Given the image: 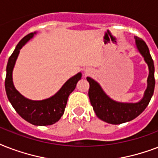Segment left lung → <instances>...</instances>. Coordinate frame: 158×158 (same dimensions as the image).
I'll list each match as a JSON object with an SVG mask.
<instances>
[{
	"label": "left lung",
	"instance_id": "8db88e82",
	"mask_svg": "<svg viewBox=\"0 0 158 158\" xmlns=\"http://www.w3.org/2000/svg\"><path fill=\"white\" fill-rule=\"evenodd\" d=\"M136 45L139 52L144 57L149 68V75L148 78V88L143 98L137 103H120L108 98L102 91L101 87L94 79L88 77L89 83V97L97 116L105 122L112 125H120L130 121L139 115L149 103L155 87L154 64L147 44L142 38L135 37Z\"/></svg>",
	"mask_w": 158,
	"mask_h": 158
}]
</instances>
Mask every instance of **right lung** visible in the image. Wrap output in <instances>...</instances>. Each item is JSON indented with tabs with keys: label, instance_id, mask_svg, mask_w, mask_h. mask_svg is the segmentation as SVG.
Returning <instances> with one entry per match:
<instances>
[{
	"label": "right lung",
	"instance_id": "obj_1",
	"mask_svg": "<svg viewBox=\"0 0 158 158\" xmlns=\"http://www.w3.org/2000/svg\"><path fill=\"white\" fill-rule=\"evenodd\" d=\"M33 33H28L22 38L9 58L6 66L5 87L9 101L21 117L32 125L46 126L57 122L64 114L68 97L74 91L76 84L81 79V73L70 78L59 92L50 98L43 101H32L22 96L14 87L12 71L19 50L31 38H33Z\"/></svg>",
	"mask_w": 158,
	"mask_h": 158
}]
</instances>
